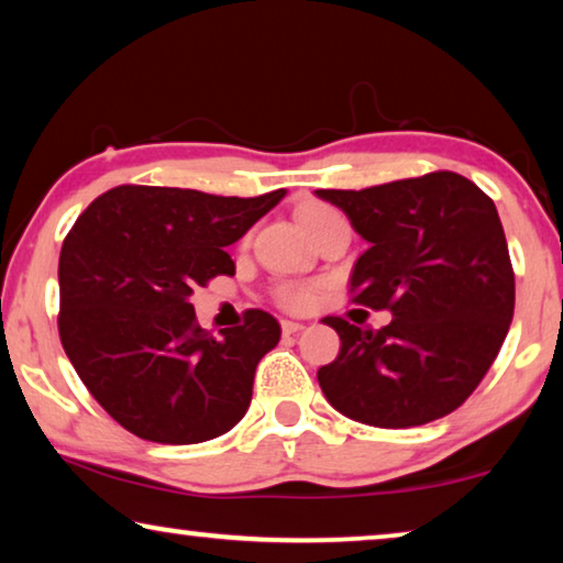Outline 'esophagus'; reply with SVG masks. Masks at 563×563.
Segmentation results:
<instances>
[{
    "instance_id": "1",
    "label": "esophagus",
    "mask_w": 563,
    "mask_h": 563,
    "mask_svg": "<svg viewBox=\"0 0 563 563\" xmlns=\"http://www.w3.org/2000/svg\"><path fill=\"white\" fill-rule=\"evenodd\" d=\"M280 329H283V335H296V333L303 331L306 325L303 323H296V321H283Z\"/></svg>"
}]
</instances>
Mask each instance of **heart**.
<instances>
[{"instance_id": "obj_1", "label": "heart", "mask_w": 563, "mask_h": 563, "mask_svg": "<svg viewBox=\"0 0 563 563\" xmlns=\"http://www.w3.org/2000/svg\"><path fill=\"white\" fill-rule=\"evenodd\" d=\"M296 217L300 228L313 238L325 222L333 220V217H339V212H335L331 205H323V201H306V205L298 207ZM313 298H316V290L303 283H280L278 288H275V300H278L285 310H306L310 303H313Z\"/></svg>"}]
</instances>
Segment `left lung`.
<instances>
[{
  "instance_id": "8db88e82",
  "label": "left lung",
  "mask_w": 563,
  "mask_h": 563,
  "mask_svg": "<svg viewBox=\"0 0 563 563\" xmlns=\"http://www.w3.org/2000/svg\"><path fill=\"white\" fill-rule=\"evenodd\" d=\"M368 242L349 300L394 316L358 329L325 316L341 339L318 368L325 399L356 422L417 427L455 412L506 341L516 275L498 209L455 172L368 189H318Z\"/></svg>"
}]
</instances>
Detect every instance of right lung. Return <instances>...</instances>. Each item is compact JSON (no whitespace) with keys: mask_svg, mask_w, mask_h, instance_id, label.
<instances>
[{"mask_svg":"<svg viewBox=\"0 0 563 563\" xmlns=\"http://www.w3.org/2000/svg\"><path fill=\"white\" fill-rule=\"evenodd\" d=\"M283 197L123 184L65 234L63 349L98 405L136 438L195 444L245 417L255 366L278 346L280 323L250 308L245 323L212 335L189 300L217 275H234L224 247Z\"/></svg>","mask_w":563,"mask_h":563,"instance_id":"1","label":"right lung"}]
</instances>
